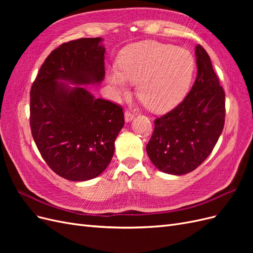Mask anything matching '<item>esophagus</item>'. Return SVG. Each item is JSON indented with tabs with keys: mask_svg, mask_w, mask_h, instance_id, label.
<instances>
[{
	"mask_svg": "<svg viewBox=\"0 0 253 253\" xmlns=\"http://www.w3.org/2000/svg\"><path fill=\"white\" fill-rule=\"evenodd\" d=\"M125 119H126V122L132 121V120L134 119V114L131 113L129 111H126V112L125 113Z\"/></svg>",
	"mask_w": 253,
	"mask_h": 253,
	"instance_id": "obj_1",
	"label": "esophagus"
}]
</instances>
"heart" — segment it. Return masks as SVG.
<instances>
[{"instance_id": "1", "label": "heart", "mask_w": 253, "mask_h": 253, "mask_svg": "<svg viewBox=\"0 0 253 253\" xmlns=\"http://www.w3.org/2000/svg\"><path fill=\"white\" fill-rule=\"evenodd\" d=\"M195 71L191 51L172 44L143 41L122 50L118 70L112 68L108 80L120 95L128 91L126 80L137 82L136 94L148 109L166 112L186 96Z\"/></svg>"}]
</instances>
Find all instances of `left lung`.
<instances>
[{"mask_svg": "<svg viewBox=\"0 0 253 253\" xmlns=\"http://www.w3.org/2000/svg\"><path fill=\"white\" fill-rule=\"evenodd\" d=\"M197 77L175 109L154 121L147 153L158 170L173 175L192 172L210 155L225 125V91L208 53L195 48Z\"/></svg>", "mask_w": 253, "mask_h": 253, "instance_id": "8db88e82", "label": "left lung"}]
</instances>
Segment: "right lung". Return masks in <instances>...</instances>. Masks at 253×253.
Here are the masks:
<instances>
[{"instance_id": "add662e5", "label": "right lung", "mask_w": 253, "mask_h": 253, "mask_svg": "<svg viewBox=\"0 0 253 253\" xmlns=\"http://www.w3.org/2000/svg\"><path fill=\"white\" fill-rule=\"evenodd\" d=\"M101 42V38H82L61 44L45 59L30 90V128L37 148L50 169L68 180L100 175L125 125L120 105L97 99L82 86L104 79Z\"/></svg>"}]
</instances>
